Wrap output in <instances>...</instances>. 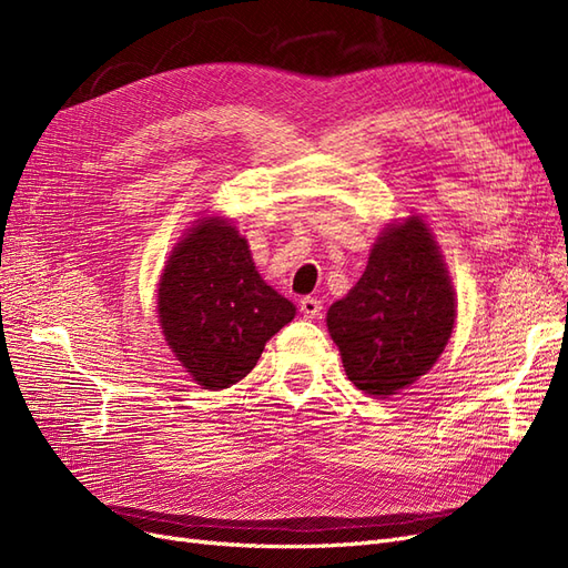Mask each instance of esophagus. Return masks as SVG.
Returning a JSON list of instances; mask_svg holds the SVG:
<instances>
[{
	"label": "esophagus",
	"mask_w": 568,
	"mask_h": 568,
	"mask_svg": "<svg viewBox=\"0 0 568 568\" xmlns=\"http://www.w3.org/2000/svg\"><path fill=\"white\" fill-rule=\"evenodd\" d=\"M298 307H301L303 317H307V320H315V317L322 315V301H317V298H313V296L301 298Z\"/></svg>",
	"instance_id": "1"
}]
</instances>
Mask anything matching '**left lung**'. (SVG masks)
Returning a JSON list of instances; mask_svg holds the SVG:
<instances>
[{
    "label": "left lung",
    "mask_w": 568,
    "mask_h": 568,
    "mask_svg": "<svg viewBox=\"0 0 568 568\" xmlns=\"http://www.w3.org/2000/svg\"><path fill=\"white\" fill-rule=\"evenodd\" d=\"M457 296L432 227L393 220L374 239L363 277L326 311L348 379L388 398L432 372L453 336Z\"/></svg>",
    "instance_id": "left-lung-1"
}]
</instances>
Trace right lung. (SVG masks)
<instances>
[{
	"label": "right lung",
	"instance_id": "right-lung-1",
	"mask_svg": "<svg viewBox=\"0 0 568 568\" xmlns=\"http://www.w3.org/2000/svg\"><path fill=\"white\" fill-rule=\"evenodd\" d=\"M168 348L201 388L222 390L255 367L296 305L255 270L246 236L222 215H203L170 251L156 288Z\"/></svg>",
	"mask_w": 568,
	"mask_h": 568
}]
</instances>
